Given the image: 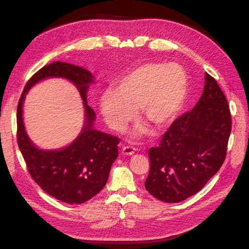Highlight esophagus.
I'll list each match as a JSON object with an SVG mask.
<instances>
[{
    "mask_svg": "<svg viewBox=\"0 0 249 249\" xmlns=\"http://www.w3.org/2000/svg\"><path fill=\"white\" fill-rule=\"evenodd\" d=\"M136 152V148L133 146H124L122 149V154L124 156H132Z\"/></svg>",
    "mask_w": 249,
    "mask_h": 249,
    "instance_id": "1",
    "label": "esophagus"
}]
</instances>
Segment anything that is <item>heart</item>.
Wrapping results in <instances>:
<instances>
[{"instance_id":"1","label":"heart","mask_w":249,"mask_h":249,"mask_svg":"<svg viewBox=\"0 0 249 249\" xmlns=\"http://www.w3.org/2000/svg\"><path fill=\"white\" fill-rule=\"evenodd\" d=\"M187 77L176 63H143L134 67L117 82L116 90L103 92L100 106L106 122L123 130L139 109L142 119L155 130L175 122L187 97Z\"/></svg>"}]
</instances>
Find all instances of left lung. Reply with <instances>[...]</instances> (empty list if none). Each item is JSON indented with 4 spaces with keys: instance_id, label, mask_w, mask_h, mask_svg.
I'll list each match as a JSON object with an SVG mask.
<instances>
[{
    "instance_id": "1",
    "label": "left lung",
    "mask_w": 249,
    "mask_h": 249,
    "mask_svg": "<svg viewBox=\"0 0 249 249\" xmlns=\"http://www.w3.org/2000/svg\"><path fill=\"white\" fill-rule=\"evenodd\" d=\"M231 131L228 101L206 72L197 104L171 124L159 146L149 148L146 190L165 202H179L196 194L223 164Z\"/></svg>"
}]
</instances>
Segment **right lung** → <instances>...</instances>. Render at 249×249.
I'll list each match as a JSON object with an SVG mask.
<instances>
[{"mask_svg":"<svg viewBox=\"0 0 249 249\" xmlns=\"http://www.w3.org/2000/svg\"><path fill=\"white\" fill-rule=\"evenodd\" d=\"M53 76L65 77L77 86L85 103L87 123L78 138L67 148L42 151L33 144L24 131L22 103L27 90L37 81ZM92 82L91 72L83 67L55 61L30 78L18 105V144L30 176L51 196L70 205L84 203L99 193L118 157L120 139L92 127L95 113L87 104V91Z\"/></svg>","mask_w":249,"mask_h":249,"instance_id":"add662e5","label":"right lung"}]
</instances>
